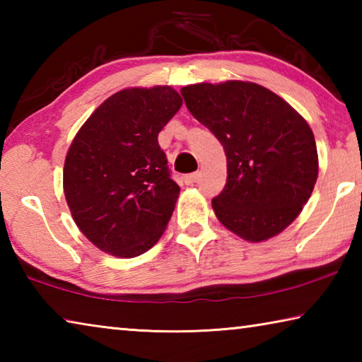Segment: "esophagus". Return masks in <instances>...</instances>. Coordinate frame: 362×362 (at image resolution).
<instances>
[{
	"label": "esophagus",
	"mask_w": 362,
	"mask_h": 362,
	"mask_svg": "<svg viewBox=\"0 0 362 362\" xmlns=\"http://www.w3.org/2000/svg\"><path fill=\"white\" fill-rule=\"evenodd\" d=\"M199 179V173H193V174H187L183 177V182L187 183V185H194L196 182Z\"/></svg>",
	"instance_id": "34e87169"
}]
</instances>
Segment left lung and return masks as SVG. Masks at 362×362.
I'll return each instance as SVG.
<instances>
[{"mask_svg":"<svg viewBox=\"0 0 362 362\" xmlns=\"http://www.w3.org/2000/svg\"><path fill=\"white\" fill-rule=\"evenodd\" d=\"M180 93L189 113L223 145L228 177L212 199L217 218L250 243L276 236L302 212L317 179L308 122L255 83H201Z\"/></svg>","mask_w":362,"mask_h":362,"instance_id":"left-lung-1","label":"left lung"}]
</instances>
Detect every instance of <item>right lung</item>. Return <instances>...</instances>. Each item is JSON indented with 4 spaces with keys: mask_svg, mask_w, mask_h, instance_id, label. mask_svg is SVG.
Returning a JSON list of instances; mask_svg holds the SVG:
<instances>
[{
    "mask_svg": "<svg viewBox=\"0 0 362 362\" xmlns=\"http://www.w3.org/2000/svg\"><path fill=\"white\" fill-rule=\"evenodd\" d=\"M182 107L170 86L132 88L102 103L73 139L64 193L83 235L107 254L137 257L166 230L180 188L158 134Z\"/></svg>",
    "mask_w": 362,
    "mask_h": 362,
    "instance_id": "obj_1",
    "label": "right lung"
}]
</instances>
